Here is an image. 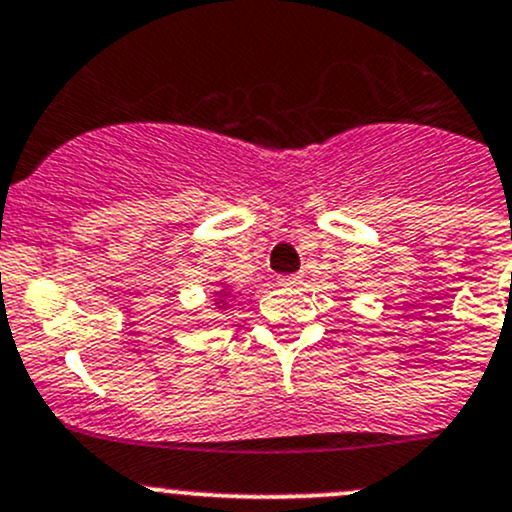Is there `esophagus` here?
I'll use <instances>...</instances> for the list:
<instances>
[{"instance_id":"obj_1","label":"esophagus","mask_w":512,"mask_h":512,"mask_svg":"<svg viewBox=\"0 0 512 512\" xmlns=\"http://www.w3.org/2000/svg\"><path fill=\"white\" fill-rule=\"evenodd\" d=\"M278 283H281V286H300V283H303V276H300V273H293V276H283Z\"/></svg>"}]
</instances>
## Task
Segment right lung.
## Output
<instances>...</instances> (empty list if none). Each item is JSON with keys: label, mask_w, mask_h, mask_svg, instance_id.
I'll use <instances>...</instances> for the list:
<instances>
[{"label": "right lung", "mask_w": 512, "mask_h": 512, "mask_svg": "<svg viewBox=\"0 0 512 512\" xmlns=\"http://www.w3.org/2000/svg\"><path fill=\"white\" fill-rule=\"evenodd\" d=\"M214 295H217V305H219V308H221V305H226V300L234 298V293H231L229 286H221V291H217Z\"/></svg>", "instance_id": "add662e5"}]
</instances>
